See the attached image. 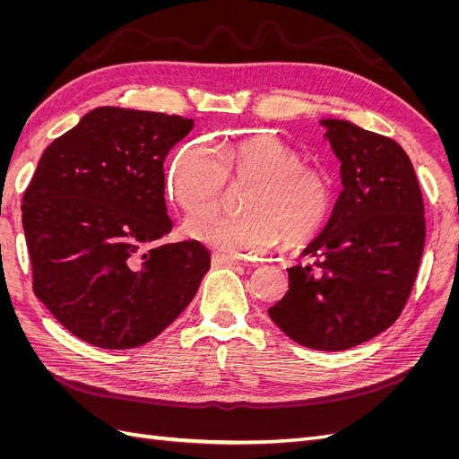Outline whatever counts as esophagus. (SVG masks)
<instances>
[{
  "mask_svg": "<svg viewBox=\"0 0 459 459\" xmlns=\"http://www.w3.org/2000/svg\"><path fill=\"white\" fill-rule=\"evenodd\" d=\"M238 264H241V258L238 256L212 253V266H238Z\"/></svg>",
  "mask_w": 459,
  "mask_h": 459,
  "instance_id": "34e87169",
  "label": "esophagus"
}]
</instances>
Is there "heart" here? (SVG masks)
<instances>
[{"instance_id": "obj_1", "label": "heart", "mask_w": 459, "mask_h": 459, "mask_svg": "<svg viewBox=\"0 0 459 459\" xmlns=\"http://www.w3.org/2000/svg\"><path fill=\"white\" fill-rule=\"evenodd\" d=\"M245 193L247 214H211L186 221V233L230 255H258L280 233L287 243L314 235L329 212L331 184L324 170L302 164L300 152L280 137L258 134L216 149L195 143L179 152L169 186L187 214H206L220 206L230 187Z\"/></svg>"}]
</instances>
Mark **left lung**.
<instances>
[{"label": "left lung", "instance_id": "left-lung-1", "mask_svg": "<svg viewBox=\"0 0 459 459\" xmlns=\"http://www.w3.org/2000/svg\"><path fill=\"white\" fill-rule=\"evenodd\" d=\"M319 124L341 160L342 189L268 314L289 339L335 352L379 335L404 310L423 255L425 206L394 140L349 120Z\"/></svg>", "mask_w": 459, "mask_h": 459}]
</instances>
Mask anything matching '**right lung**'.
I'll return each mask as SVG.
<instances>
[{"label": "right lung", "mask_w": 459, "mask_h": 459, "mask_svg": "<svg viewBox=\"0 0 459 459\" xmlns=\"http://www.w3.org/2000/svg\"><path fill=\"white\" fill-rule=\"evenodd\" d=\"M193 118L120 107L82 117L41 155L22 197L36 297L100 349H135L186 310L211 253L172 230L164 159Z\"/></svg>", "instance_id": "obj_1"}]
</instances>
